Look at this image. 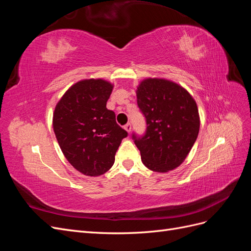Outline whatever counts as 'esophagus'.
I'll use <instances>...</instances> for the list:
<instances>
[{"instance_id":"34e87169","label":"esophagus","mask_w":251,"mask_h":251,"mask_svg":"<svg viewBox=\"0 0 251 251\" xmlns=\"http://www.w3.org/2000/svg\"><path fill=\"white\" fill-rule=\"evenodd\" d=\"M125 130L130 134L131 133V131H132V126H131V124H126V126H125Z\"/></svg>"}]
</instances>
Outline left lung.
<instances>
[{"label":"left lung","instance_id":"left-lung-1","mask_svg":"<svg viewBox=\"0 0 251 251\" xmlns=\"http://www.w3.org/2000/svg\"><path fill=\"white\" fill-rule=\"evenodd\" d=\"M136 93L147 130L141 136L133 133L132 138L143 164L157 173L178 168L198 137L196 101L185 89L161 78L144 79Z\"/></svg>","mask_w":251,"mask_h":251}]
</instances>
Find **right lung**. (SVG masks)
I'll return each instance as SVG.
<instances>
[{
  "label": "right lung",
  "instance_id": "1",
  "mask_svg": "<svg viewBox=\"0 0 251 251\" xmlns=\"http://www.w3.org/2000/svg\"><path fill=\"white\" fill-rule=\"evenodd\" d=\"M113 86L102 79L73 85L56 104L53 130L67 160L86 176H100L115 161L127 132L107 109Z\"/></svg>",
  "mask_w": 251,
  "mask_h": 251
}]
</instances>
